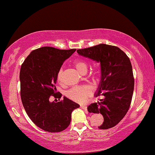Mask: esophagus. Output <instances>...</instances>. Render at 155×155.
Listing matches in <instances>:
<instances>
[{"label": "esophagus", "instance_id": "esophagus-1", "mask_svg": "<svg viewBox=\"0 0 155 155\" xmlns=\"http://www.w3.org/2000/svg\"><path fill=\"white\" fill-rule=\"evenodd\" d=\"M81 108L82 109L85 110H87V106H85V105H81Z\"/></svg>", "mask_w": 155, "mask_h": 155}]
</instances>
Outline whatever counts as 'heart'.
Masks as SVG:
<instances>
[{
	"label": "heart",
	"instance_id": "obj_1",
	"mask_svg": "<svg viewBox=\"0 0 155 155\" xmlns=\"http://www.w3.org/2000/svg\"><path fill=\"white\" fill-rule=\"evenodd\" d=\"M75 68L81 74L86 73L87 70V64L85 62L83 61H77L74 63ZM63 76V70L61 69L58 71L57 79L61 81ZM91 90L87 86H77L70 89L67 92V96L73 101L77 102H84L87 98L91 95Z\"/></svg>",
	"mask_w": 155,
	"mask_h": 155
}]
</instances>
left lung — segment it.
Returning <instances> with one entry per match:
<instances>
[{
	"label": "left lung",
	"mask_w": 155,
	"mask_h": 155,
	"mask_svg": "<svg viewBox=\"0 0 155 155\" xmlns=\"http://www.w3.org/2000/svg\"><path fill=\"white\" fill-rule=\"evenodd\" d=\"M77 53L100 63L101 81L95 96L101 94L104 97L89 105L87 110L103 115L99 129L111 128L121 121L131 104L134 78L130 60L120 48L105 44L78 49Z\"/></svg>",
	"instance_id": "obj_1"
}]
</instances>
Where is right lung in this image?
Returning a JSON list of instances; mask_svg holds the SVG:
<instances>
[{
    "label": "right lung",
    "instance_id": "1",
    "mask_svg": "<svg viewBox=\"0 0 155 155\" xmlns=\"http://www.w3.org/2000/svg\"><path fill=\"white\" fill-rule=\"evenodd\" d=\"M76 49L61 50L44 47L33 50L21 64L19 79L21 98L26 114L38 127L48 132H60L70 125L71 112L78 104L64 97L51 102L50 97L61 98L55 93L57 74L63 62Z\"/></svg>",
    "mask_w": 155,
    "mask_h": 155
}]
</instances>
